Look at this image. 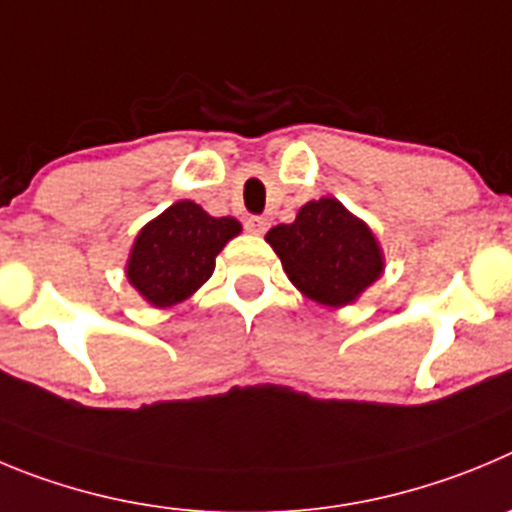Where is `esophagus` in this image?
Returning a JSON list of instances; mask_svg holds the SVG:
<instances>
[{
	"label": "esophagus",
	"mask_w": 512,
	"mask_h": 512,
	"mask_svg": "<svg viewBox=\"0 0 512 512\" xmlns=\"http://www.w3.org/2000/svg\"><path fill=\"white\" fill-rule=\"evenodd\" d=\"M267 227H270V222H267L265 216H247L245 222V229L252 234H265Z\"/></svg>",
	"instance_id": "esophagus-1"
}]
</instances>
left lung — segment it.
Listing matches in <instances>:
<instances>
[{
  "label": "left lung",
  "mask_w": 512,
  "mask_h": 512,
  "mask_svg": "<svg viewBox=\"0 0 512 512\" xmlns=\"http://www.w3.org/2000/svg\"><path fill=\"white\" fill-rule=\"evenodd\" d=\"M265 239L290 283L331 308L357 301L385 267L372 229L336 199L308 201L296 222L278 224Z\"/></svg>",
  "instance_id": "left-lung-1"
}]
</instances>
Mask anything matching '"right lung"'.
Returning <instances> with one entry per match:
<instances>
[{
	"label": "right lung",
	"instance_id": "add662e5",
	"mask_svg": "<svg viewBox=\"0 0 512 512\" xmlns=\"http://www.w3.org/2000/svg\"><path fill=\"white\" fill-rule=\"evenodd\" d=\"M239 232L242 224L232 216L216 219L193 201H178L140 229L127 280L150 306H176L211 278L216 255Z\"/></svg>",
	"mask_w": 512,
	"mask_h": 512
}]
</instances>
